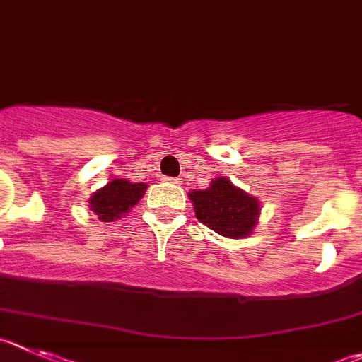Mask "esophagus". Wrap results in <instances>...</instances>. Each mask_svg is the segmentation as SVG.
I'll list each match as a JSON object with an SVG mask.
<instances>
[{"mask_svg": "<svg viewBox=\"0 0 362 362\" xmlns=\"http://www.w3.org/2000/svg\"><path fill=\"white\" fill-rule=\"evenodd\" d=\"M164 182H170V184H180V178H164Z\"/></svg>", "mask_w": 362, "mask_h": 362, "instance_id": "34e87169", "label": "esophagus"}]
</instances>
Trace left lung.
Returning <instances> with one entry per match:
<instances>
[{
    "label": "left lung",
    "mask_w": 362,
    "mask_h": 362,
    "mask_svg": "<svg viewBox=\"0 0 362 362\" xmlns=\"http://www.w3.org/2000/svg\"><path fill=\"white\" fill-rule=\"evenodd\" d=\"M189 200L205 227L228 239L248 238L261 216V202L227 177L214 178L207 189H192Z\"/></svg>",
    "instance_id": "1"
}]
</instances>
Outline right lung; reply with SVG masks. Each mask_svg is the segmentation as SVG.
<instances>
[{"instance_id": "add662e5", "label": "right lung", "mask_w": 362, "mask_h": 362, "mask_svg": "<svg viewBox=\"0 0 362 362\" xmlns=\"http://www.w3.org/2000/svg\"><path fill=\"white\" fill-rule=\"evenodd\" d=\"M148 185L144 182H130L128 178H112L107 185L93 192L89 209L103 223L119 219L132 211L134 205L144 197Z\"/></svg>"}]
</instances>
